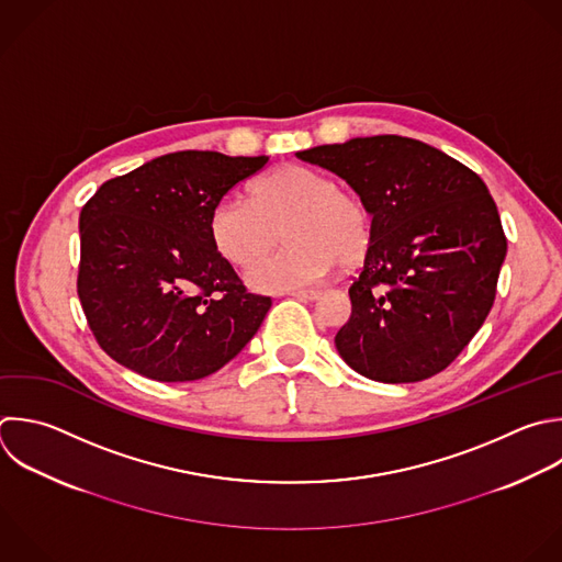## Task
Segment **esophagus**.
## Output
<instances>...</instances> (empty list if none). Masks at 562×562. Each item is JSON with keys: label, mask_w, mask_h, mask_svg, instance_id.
I'll return each instance as SVG.
<instances>
[{"label": "esophagus", "mask_w": 562, "mask_h": 562, "mask_svg": "<svg viewBox=\"0 0 562 562\" xmlns=\"http://www.w3.org/2000/svg\"><path fill=\"white\" fill-rule=\"evenodd\" d=\"M290 296H294L299 301H314V299H318V292L316 290H294V292H290Z\"/></svg>", "instance_id": "esophagus-1"}]
</instances>
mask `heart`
Masks as SVG:
<instances>
[{"label":"heart","instance_id":"obj_1","mask_svg":"<svg viewBox=\"0 0 562 562\" xmlns=\"http://www.w3.org/2000/svg\"><path fill=\"white\" fill-rule=\"evenodd\" d=\"M286 231L291 246L250 266L246 279L257 290L307 288L364 261L373 239V217L362 198L312 167L288 165L255 187L252 198L233 191L213 209L211 237L235 266L267 254Z\"/></svg>","mask_w":562,"mask_h":562}]
</instances>
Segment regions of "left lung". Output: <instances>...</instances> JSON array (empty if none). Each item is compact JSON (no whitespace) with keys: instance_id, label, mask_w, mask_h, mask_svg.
Here are the masks:
<instances>
[{"instance_id":"obj_1","label":"left lung","mask_w":562,"mask_h":562,"mask_svg":"<svg viewBox=\"0 0 562 562\" xmlns=\"http://www.w3.org/2000/svg\"><path fill=\"white\" fill-rule=\"evenodd\" d=\"M364 200L373 239L349 285L334 342L360 375L419 382L443 371L483 325L507 239L483 180L404 136L353 138L296 154Z\"/></svg>"}]
</instances>
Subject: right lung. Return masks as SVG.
Segmentation results:
<instances>
[{
	"instance_id": "right-lung-1",
	"label": "right lung",
	"mask_w": 562,
	"mask_h": 562,
	"mask_svg": "<svg viewBox=\"0 0 562 562\" xmlns=\"http://www.w3.org/2000/svg\"><path fill=\"white\" fill-rule=\"evenodd\" d=\"M266 165V156L176 151L88 200L77 292L110 358L158 382H191L248 345L272 301L248 292L222 257L211 215Z\"/></svg>"
}]
</instances>
